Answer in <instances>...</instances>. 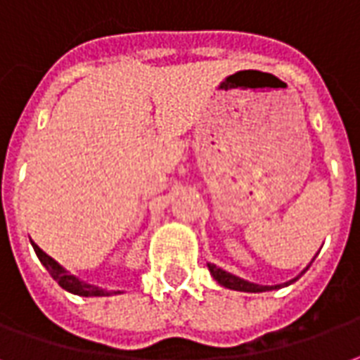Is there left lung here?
Listing matches in <instances>:
<instances>
[{"label": "left lung", "instance_id": "1", "mask_svg": "<svg viewBox=\"0 0 360 360\" xmlns=\"http://www.w3.org/2000/svg\"><path fill=\"white\" fill-rule=\"evenodd\" d=\"M314 261V259H313ZM311 261V263H313ZM207 266H209V272H211V276L219 282L220 285H224V288H228V290H236V291H248V293H261V291H272V290H280V288H285V285L293 284L295 280H299V278L305 274L307 270H309V266H307L299 276H295L293 280H290V282H285V284H276V285H261V284H255V282H249V280H243V278L236 276V274H232V272H226V270H222L220 266H217V264L212 263H207Z\"/></svg>", "mask_w": 360, "mask_h": 360}]
</instances>
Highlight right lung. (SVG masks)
Listing matches in <instances>:
<instances>
[{"label":"right lung","instance_id":"obj_1","mask_svg":"<svg viewBox=\"0 0 360 360\" xmlns=\"http://www.w3.org/2000/svg\"><path fill=\"white\" fill-rule=\"evenodd\" d=\"M30 243H32V248L34 251H36L38 259H40V263L46 266L47 272L51 274V278H53L57 284L61 285L63 290L70 291V293H75V295H82V297H105V295H111V293H122V291H107L103 290V288H99V285L84 282V280H80V278L75 276V274H70L69 270L57 263L53 257H49L46 251H41L32 240H30Z\"/></svg>","mask_w":360,"mask_h":360}]
</instances>
